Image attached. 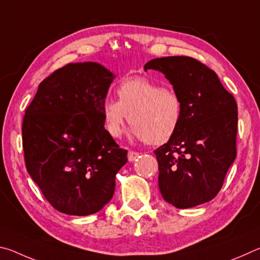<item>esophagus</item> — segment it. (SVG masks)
Wrapping results in <instances>:
<instances>
[{
	"label": "esophagus",
	"instance_id": "1",
	"mask_svg": "<svg viewBox=\"0 0 260 260\" xmlns=\"http://www.w3.org/2000/svg\"><path fill=\"white\" fill-rule=\"evenodd\" d=\"M139 156H140V153L139 152H135V151H128V155H127L129 161H134Z\"/></svg>",
	"mask_w": 260,
	"mask_h": 260
}]
</instances>
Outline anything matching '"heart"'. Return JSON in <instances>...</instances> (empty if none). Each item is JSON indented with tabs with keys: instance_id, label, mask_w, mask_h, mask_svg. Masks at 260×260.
<instances>
[{
	"instance_id": "obj_1",
	"label": "heart",
	"mask_w": 260,
	"mask_h": 260,
	"mask_svg": "<svg viewBox=\"0 0 260 260\" xmlns=\"http://www.w3.org/2000/svg\"><path fill=\"white\" fill-rule=\"evenodd\" d=\"M119 101H105L104 127L113 139L119 138L129 119L131 135L150 144H162L178 131L182 118V101L177 91L162 88L147 78L126 79L117 88Z\"/></svg>"
}]
</instances>
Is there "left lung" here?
<instances>
[{
  "label": "left lung",
  "mask_w": 260,
  "mask_h": 260,
  "mask_svg": "<svg viewBox=\"0 0 260 260\" xmlns=\"http://www.w3.org/2000/svg\"><path fill=\"white\" fill-rule=\"evenodd\" d=\"M148 70L164 74L183 108L178 131L155 150L162 199L178 209L206 203L221 189L236 157V101L213 70L191 57L151 59Z\"/></svg>",
  "instance_id": "1"
}]
</instances>
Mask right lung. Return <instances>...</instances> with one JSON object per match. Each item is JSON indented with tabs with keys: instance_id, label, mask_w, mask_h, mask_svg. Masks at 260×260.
<instances>
[{
	"instance_id": "right-lung-1",
	"label": "right lung",
	"mask_w": 260,
	"mask_h": 260,
	"mask_svg": "<svg viewBox=\"0 0 260 260\" xmlns=\"http://www.w3.org/2000/svg\"><path fill=\"white\" fill-rule=\"evenodd\" d=\"M116 76L95 61L70 63L46 78L23 121L27 172L61 213L89 215L112 199L127 162L104 128L102 108Z\"/></svg>"
}]
</instances>
